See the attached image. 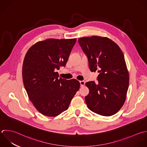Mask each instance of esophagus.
<instances>
[{"label":"esophagus","mask_w":147,"mask_h":147,"mask_svg":"<svg viewBox=\"0 0 147 147\" xmlns=\"http://www.w3.org/2000/svg\"><path fill=\"white\" fill-rule=\"evenodd\" d=\"M80 84L81 86H83L85 85V82L84 81H80Z\"/></svg>","instance_id":"34e87169"}]
</instances>
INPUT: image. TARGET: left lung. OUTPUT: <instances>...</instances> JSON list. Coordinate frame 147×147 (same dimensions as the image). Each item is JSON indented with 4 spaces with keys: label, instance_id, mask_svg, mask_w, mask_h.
<instances>
[{
    "label": "left lung",
    "instance_id": "obj_1",
    "mask_svg": "<svg viewBox=\"0 0 147 147\" xmlns=\"http://www.w3.org/2000/svg\"><path fill=\"white\" fill-rule=\"evenodd\" d=\"M86 55L90 70H98V83H86L89 93L85 98L88 108L105 116L116 114L124 105L129 86V74L119 46L106 37L92 36L78 39Z\"/></svg>",
    "mask_w": 147,
    "mask_h": 147
}]
</instances>
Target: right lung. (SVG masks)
I'll return each instance as SVG.
<instances>
[{"label": "right lung", "mask_w": 147, "mask_h": 147, "mask_svg": "<svg viewBox=\"0 0 147 147\" xmlns=\"http://www.w3.org/2000/svg\"><path fill=\"white\" fill-rule=\"evenodd\" d=\"M77 39H47L27 51L23 64L22 77L28 98L42 115L54 117L66 111L79 90L75 79L58 78L57 70L65 67Z\"/></svg>", "instance_id": "obj_1"}]
</instances>
